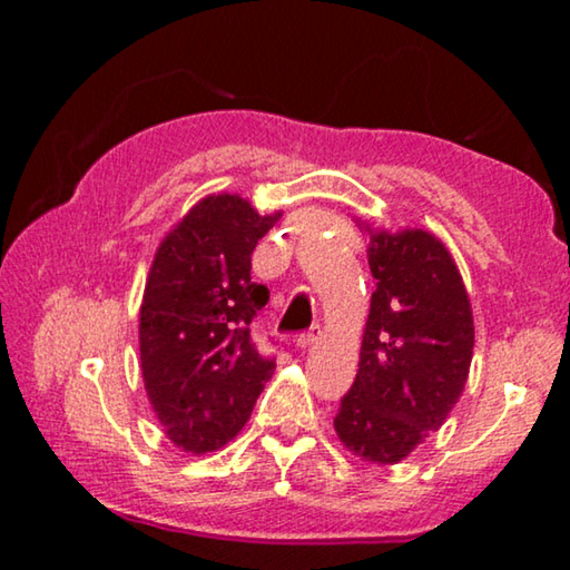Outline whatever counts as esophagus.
<instances>
[{
    "label": "esophagus",
    "instance_id": "obj_1",
    "mask_svg": "<svg viewBox=\"0 0 570 570\" xmlns=\"http://www.w3.org/2000/svg\"><path fill=\"white\" fill-rule=\"evenodd\" d=\"M320 326H308L306 332H302L296 336V346H302V350H306V346H312L316 340H320Z\"/></svg>",
    "mask_w": 570,
    "mask_h": 570
}]
</instances>
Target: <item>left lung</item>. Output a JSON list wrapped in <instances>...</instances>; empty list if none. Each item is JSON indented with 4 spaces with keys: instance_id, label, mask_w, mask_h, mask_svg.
Segmentation results:
<instances>
[{
    "instance_id": "8db88e82",
    "label": "left lung",
    "mask_w": 570,
    "mask_h": 570,
    "mask_svg": "<svg viewBox=\"0 0 570 570\" xmlns=\"http://www.w3.org/2000/svg\"><path fill=\"white\" fill-rule=\"evenodd\" d=\"M366 256L377 288L334 430L354 455L394 465L455 407L475 326L458 266L428 230H380Z\"/></svg>"
}]
</instances>
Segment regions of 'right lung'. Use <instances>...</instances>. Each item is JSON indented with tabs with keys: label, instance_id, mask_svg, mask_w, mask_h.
<instances>
[{
	"label": "right lung",
	"instance_id": "1",
	"mask_svg": "<svg viewBox=\"0 0 570 570\" xmlns=\"http://www.w3.org/2000/svg\"><path fill=\"white\" fill-rule=\"evenodd\" d=\"M276 216L238 196H208L170 230L140 306V366L173 445L193 455L238 435L276 360L256 350L250 322L268 288L250 282V254Z\"/></svg>",
	"mask_w": 570,
	"mask_h": 570
}]
</instances>
